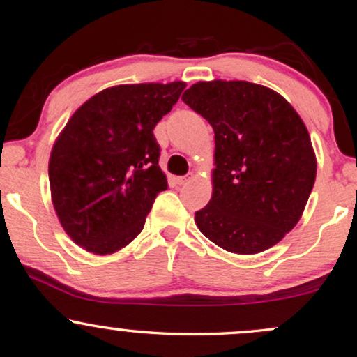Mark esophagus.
Wrapping results in <instances>:
<instances>
[{"instance_id": "34e87169", "label": "esophagus", "mask_w": 357, "mask_h": 357, "mask_svg": "<svg viewBox=\"0 0 357 357\" xmlns=\"http://www.w3.org/2000/svg\"><path fill=\"white\" fill-rule=\"evenodd\" d=\"M189 179H190V176H178V178H174V183H176L178 185H183L188 183Z\"/></svg>"}]
</instances>
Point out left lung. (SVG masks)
I'll return each mask as SVG.
<instances>
[{
  "instance_id": "left-lung-1",
  "label": "left lung",
  "mask_w": 357,
  "mask_h": 357,
  "mask_svg": "<svg viewBox=\"0 0 357 357\" xmlns=\"http://www.w3.org/2000/svg\"><path fill=\"white\" fill-rule=\"evenodd\" d=\"M183 102L215 132L213 194L195 212L199 229L234 254L272 248L299 222L315 183L303 119L281 95L245 80L197 82Z\"/></svg>"
}]
</instances>
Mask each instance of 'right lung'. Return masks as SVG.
Masks as SVG:
<instances>
[{"instance_id": "obj_1", "label": "right lung", "mask_w": 357, "mask_h": 357, "mask_svg": "<svg viewBox=\"0 0 357 357\" xmlns=\"http://www.w3.org/2000/svg\"><path fill=\"white\" fill-rule=\"evenodd\" d=\"M184 82L103 90L80 107L52 150L54 210L74 243L113 254L142 231L155 197L168 189L153 129L172 112Z\"/></svg>"}]
</instances>
